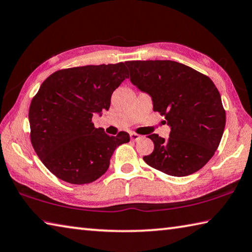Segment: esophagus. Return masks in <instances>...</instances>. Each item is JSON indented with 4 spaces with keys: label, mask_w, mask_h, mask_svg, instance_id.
<instances>
[{
    "label": "esophagus",
    "mask_w": 252,
    "mask_h": 252,
    "mask_svg": "<svg viewBox=\"0 0 252 252\" xmlns=\"http://www.w3.org/2000/svg\"><path fill=\"white\" fill-rule=\"evenodd\" d=\"M130 139L132 141H137V140H140L141 139V136L136 134V132H130Z\"/></svg>",
    "instance_id": "obj_1"
}]
</instances>
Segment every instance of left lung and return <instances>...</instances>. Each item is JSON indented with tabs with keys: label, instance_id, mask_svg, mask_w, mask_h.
Returning <instances> with one entry per match:
<instances>
[{
	"label": "left lung",
	"instance_id": "left-lung-1",
	"mask_svg": "<svg viewBox=\"0 0 252 252\" xmlns=\"http://www.w3.org/2000/svg\"><path fill=\"white\" fill-rule=\"evenodd\" d=\"M130 81L149 94L154 111L167 120L170 137L149 135L155 149L145 162L165 174L185 177L214 156L226 124L220 94L212 80L171 60L126 61Z\"/></svg>",
	"mask_w": 252,
	"mask_h": 252
}]
</instances>
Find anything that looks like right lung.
Masks as SVG:
<instances>
[{
  "mask_svg": "<svg viewBox=\"0 0 252 252\" xmlns=\"http://www.w3.org/2000/svg\"><path fill=\"white\" fill-rule=\"evenodd\" d=\"M128 77L120 63L59 70L42 82L28 113L31 140L57 178L71 184L95 181L110 167L114 150L129 141L128 132L108 136L92 123L94 114L110 108L113 92Z\"/></svg>",
  "mask_w": 252,
  "mask_h": 252,
  "instance_id": "add662e5",
  "label": "right lung"
}]
</instances>
